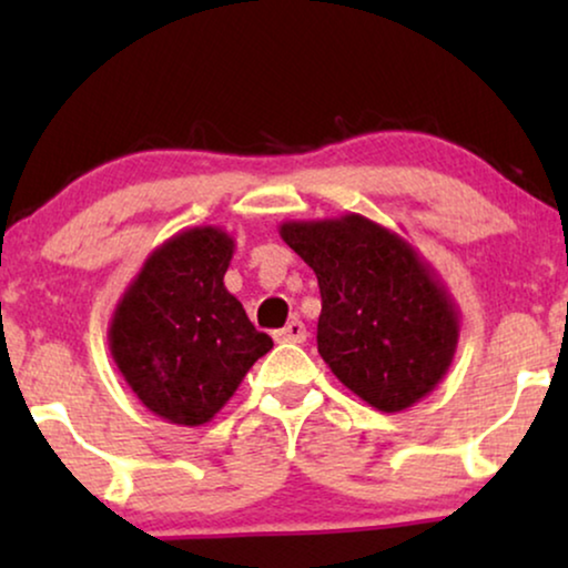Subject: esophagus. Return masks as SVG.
Instances as JSON below:
<instances>
[{
    "mask_svg": "<svg viewBox=\"0 0 568 568\" xmlns=\"http://www.w3.org/2000/svg\"><path fill=\"white\" fill-rule=\"evenodd\" d=\"M276 341H282V344H305V341H307L305 323H302V321L286 323V328L276 331Z\"/></svg>",
    "mask_w": 568,
    "mask_h": 568,
    "instance_id": "esophagus-1",
    "label": "esophagus"
}]
</instances>
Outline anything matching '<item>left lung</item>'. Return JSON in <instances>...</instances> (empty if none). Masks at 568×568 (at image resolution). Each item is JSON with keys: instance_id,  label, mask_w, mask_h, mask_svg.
<instances>
[{"instance_id": "left-lung-1", "label": "left lung", "mask_w": 568, "mask_h": 568, "mask_svg": "<svg viewBox=\"0 0 568 568\" xmlns=\"http://www.w3.org/2000/svg\"><path fill=\"white\" fill-rule=\"evenodd\" d=\"M284 243L321 286L317 352L354 395L398 414L453 364L460 317L429 263L362 214L284 222Z\"/></svg>"}]
</instances>
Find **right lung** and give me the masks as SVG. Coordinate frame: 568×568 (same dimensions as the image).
<instances>
[{"mask_svg":"<svg viewBox=\"0 0 568 568\" xmlns=\"http://www.w3.org/2000/svg\"><path fill=\"white\" fill-rule=\"evenodd\" d=\"M235 240L220 227L178 232L144 261L115 305L108 344L136 398L170 424L201 426L274 341L224 286Z\"/></svg>","mask_w":568,"mask_h":568,"instance_id":"1","label":"right lung"}]
</instances>
